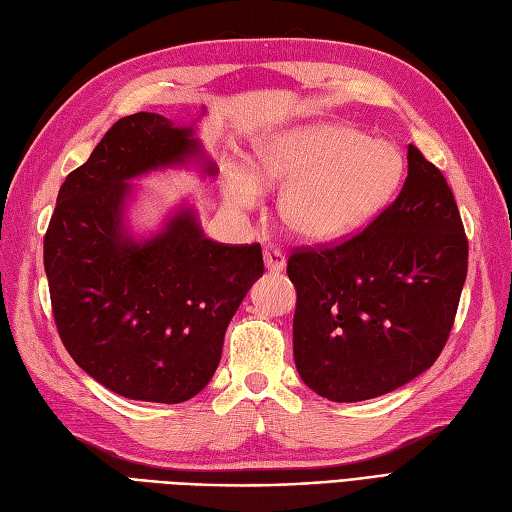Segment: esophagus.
Returning a JSON list of instances; mask_svg holds the SVG:
<instances>
[{"mask_svg": "<svg viewBox=\"0 0 512 512\" xmlns=\"http://www.w3.org/2000/svg\"><path fill=\"white\" fill-rule=\"evenodd\" d=\"M263 258H265V267H267L269 271H274V274H280V271L287 267L285 254H282L280 249L274 247V245H267V247H265Z\"/></svg>", "mask_w": 512, "mask_h": 512, "instance_id": "1", "label": "esophagus"}]
</instances>
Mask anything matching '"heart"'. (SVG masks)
I'll return each instance as SVG.
<instances>
[{
  "instance_id": "obj_1",
  "label": "heart",
  "mask_w": 512,
  "mask_h": 512,
  "mask_svg": "<svg viewBox=\"0 0 512 512\" xmlns=\"http://www.w3.org/2000/svg\"><path fill=\"white\" fill-rule=\"evenodd\" d=\"M405 160L392 142L368 140L342 122H306L256 144V168L232 166L223 192L232 208L258 206L265 186H287L280 217L309 243H331L366 227L399 190Z\"/></svg>"
}]
</instances>
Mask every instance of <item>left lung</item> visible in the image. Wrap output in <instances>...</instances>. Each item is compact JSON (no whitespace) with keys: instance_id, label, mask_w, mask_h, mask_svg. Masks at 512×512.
Masks as SVG:
<instances>
[{"instance_id":"left-lung-1","label":"left lung","mask_w":512,"mask_h":512,"mask_svg":"<svg viewBox=\"0 0 512 512\" xmlns=\"http://www.w3.org/2000/svg\"><path fill=\"white\" fill-rule=\"evenodd\" d=\"M467 263L447 179L410 144L399 197L366 230L289 256L302 381L328 401L355 403L416 379L447 344Z\"/></svg>"}]
</instances>
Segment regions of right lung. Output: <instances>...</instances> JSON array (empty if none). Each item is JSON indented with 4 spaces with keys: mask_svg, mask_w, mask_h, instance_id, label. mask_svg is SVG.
I'll list each match as a JSON object with an SVG mask.
<instances>
[{
    "mask_svg": "<svg viewBox=\"0 0 512 512\" xmlns=\"http://www.w3.org/2000/svg\"><path fill=\"white\" fill-rule=\"evenodd\" d=\"M160 113L118 120L56 197L43 265L61 342L89 377L133 401L184 403L210 383L227 324L263 276L260 245H223L179 208L151 238L124 225L129 179L201 157Z\"/></svg>",
    "mask_w": 512,
    "mask_h": 512,
    "instance_id": "obj_1",
    "label": "right lung"
}]
</instances>
